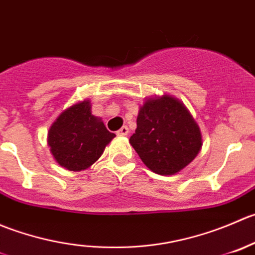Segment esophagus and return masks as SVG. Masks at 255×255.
<instances>
[{"label":"esophagus","instance_id":"34e87169","mask_svg":"<svg viewBox=\"0 0 255 255\" xmlns=\"http://www.w3.org/2000/svg\"><path fill=\"white\" fill-rule=\"evenodd\" d=\"M128 127H123L119 131H118V135H120V136H125V135H128Z\"/></svg>","mask_w":255,"mask_h":255}]
</instances>
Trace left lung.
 <instances>
[{
	"instance_id": "left-lung-1",
	"label": "left lung",
	"mask_w": 255,
	"mask_h": 255,
	"mask_svg": "<svg viewBox=\"0 0 255 255\" xmlns=\"http://www.w3.org/2000/svg\"><path fill=\"white\" fill-rule=\"evenodd\" d=\"M130 143L158 175H175L195 160L202 135L187 108L170 95L148 98L138 110Z\"/></svg>"
}]
</instances>
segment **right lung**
I'll return each instance as SVG.
<instances>
[{"label": "right lung", "instance_id": "obj_1", "mask_svg": "<svg viewBox=\"0 0 255 255\" xmlns=\"http://www.w3.org/2000/svg\"><path fill=\"white\" fill-rule=\"evenodd\" d=\"M115 137L100 118L92 114L90 100L72 105L55 119L48 131L53 157L69 171L87 170Z\"/></svg>", "mask_w": 255, "mask_h": 255}]
</instances>
